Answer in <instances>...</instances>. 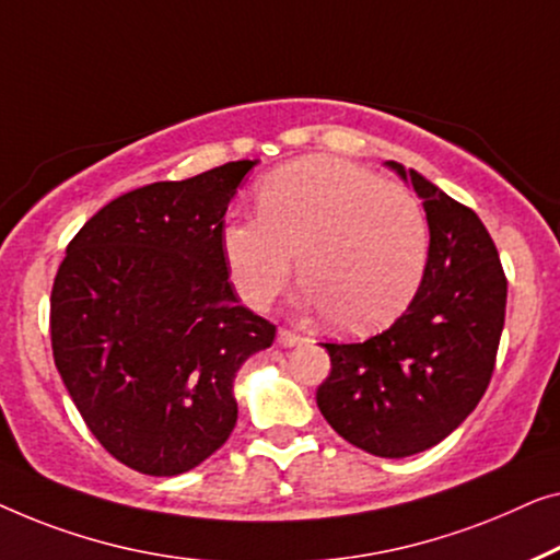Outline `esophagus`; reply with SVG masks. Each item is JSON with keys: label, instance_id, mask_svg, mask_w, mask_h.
I'll use <instances>...</instances> for the list:
<instances>
[{"label": "esophagus", "instance_id": "obj_1", "mask_svg": "<svg viewBox=\"0 0 560 560\" xmlns=\"http://www.w3.org/2000/svg\"><path fill=\"white\" fill-rule=\"evenodd\" d=\"M277 342L281 345V348H296V345H302V337H299L296 332H289V329H279Z\"/></svg>", "mask_w": 560, "mask_h": 560}]
</instances>
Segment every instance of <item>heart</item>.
<instances>
[{
    "label": "heart",
    "instance_id": "obj_1",
    "mask_svg": "<svg viewBox=\"0 0 560 560\" xmlns=\"http://www.w3.org/2000/svg\"><path fill=\"white\" fill-rule=\"evenodd\" d=\"M258 215L231 218L220 246L238 294L269 304L294 271L304 304L342 332L390 325L429 261V220L406 187L337 156H304L258 185Z\"/></svg>",
    "mask_w": 560,
    "mask_h": 560
}]
</instances>
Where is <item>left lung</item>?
<instances>
[{
  "label": "left lung",
  "mask_w": 560,
  "mask_h": 560,
  "mask_svg": "<svg viewBox=\"0 0 560 560\" xmlns=\"http://www.w3.org/2000/svg\"><path fill=\"white\" fill-rule=\"evenodd\" d=\"M413 187L429 220V261L408 310L365 342H322L332 370L317 388L329 427L362 452L404 459L446 439L490 385L508 279L475 210L385 162Z\"/></svg>",
  "instance_id": "left-lung-1"
}]
</instances>
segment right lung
<instances>
[{
    "instance_id": "obj_1",
    "label": "right lung",
    "mask_w": 560,
    "mask_h": 560,
    "mask_svg": "<svg viewBox=\"0 0 560 560\" xmlns=\"http://www.w3.org/2000/svg\"><path fill=\"white\" fill-rule=\"evenodd\" d=\"M256 164L112 200L55 277V368L91 434L141 475H183L225 444L235 373L277 335L238 302L220 246L228 202Z\"/></svg>"
}]
</instances>
